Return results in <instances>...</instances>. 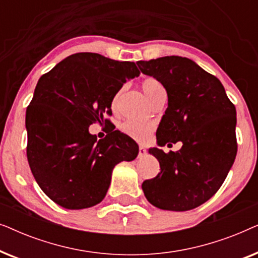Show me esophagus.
I'll list each match as a JSON object with an SVG mask.
<instances>
[{
	"label": "esophagus",
	"instance_id": "34e87169",
	"mask_svg": "<svg viewBox=\"0 0 258 258\" xmlns=\"http://www.w3.org/2000/svg\"><path fill=\"white\" fill-rule=\"evenodd\" d=\"M146 155H147L146 148H144V147H140V148H139V156H140V157H143V156H146Z\"/></svg>",
	"mask_w": 258,
	"mask_h": 258
}]
</instances>
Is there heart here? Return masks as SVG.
<instances>
[{"label": "heart", "mask_w": 258, "mask_h": 258, "mask_svg": "<svg viewBox=\"0 0 258 258\" xmlns=\"http://www.w3.org/2000/svg\"><path fill=\"white\" fill-rule=\"evenodd\" d=\"M141 87H142V90L144 95H146V97L148 100H150L151 96L156 93V90L162 88V84L158 82L157 80L153 79V77H149V79L143 80ZM117 98H118V94L116 95L114 98V105L116 104V102H117ZM121 129L123 133L126 134V135L130 136L134 140L140 141V142H144V141L149 139L150 134L153 132V126L151 125L144 124V123L134 122V121H125L124 123H122Z\"/></svg>", "instance_id": "obj_1"}]
</instances>
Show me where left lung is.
Returning a JSON list of instances; mask_svg holds the SVG:
<instances>
[{"mask_svg":"<svg viewBox=\"0 0 258 258\" xmlns=\"http://www.w3.org/2000/svg\"><path fill=\"white\" fill-rule=\"evenodd\" d=\"M137 66L165 88L168 108L157 128V144L182 142L165 154L150 148L160 162L156 177L143 182L147 200L162 210L186 211L211 199L223 184L237 154L236 109L221 81L191 59L164 56ZM169 146V144H168Z\"/></svg>","mask_w":258,"mask_h":258,"instance_id":"obj_1","label":"left lung"}]
</instances>
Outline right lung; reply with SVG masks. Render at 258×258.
<instances>
[{
    "label": "right lung",
    "instance_id": "1",
    "mask_svg": "<svg viewBox=\"0 0 258 258\" xmlns=\"http://www.w3.org/2000/svg\"><path fill=\"white\" fill-rule=\"evenodd\" d=\"M139 75L134 62L79 52L38 80L27 108V157L37 184L56 204L70 210L96 206L115 165L137 157L139 146L128 135L112 130L97 141L89 125L107 124L115 95Z\"/></svg>",
    "mask_w": 258,
    "mask_h": 258
}]
</instances>
